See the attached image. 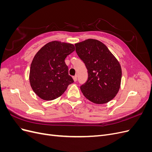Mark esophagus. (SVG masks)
<instances>
[{
	"label": "esophagus",
	"instance_id": "esophagus-1",
	"mask_svg": "<svg viewBox=\"0 0 152 152\" xmlns=\"http://www.w3.org/2000/svg\"><path fill=\"white\" fill-rule=\"evenodd\" d=\"M73 80H74V82H76L77 80V75L73 76Z\"/></svg>",
	"mask_w": 152,
	"mask_h": 152
}]
</instances>
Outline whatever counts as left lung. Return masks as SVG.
I'll use <instances>...</instances> for the list:
<instances>
[{
    "label": "left lung",
    "mask_w": 152,
    "mask_h": 152,
    "mask_svg": "<svg viewBox=\"0 0 152 152\" xmlns=\"http://www.w3.org/2000/svg\"><path fill=\"white\" fill-rule=\"evenodd\" d=\"M75 45L76 53L88 73L87 80L80 86L82 94L96 104L109 102L120 89V63L108 48L98 40L87 39Z\"/></svg>",
    "instance_id": "1"
}]
</instances>
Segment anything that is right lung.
Listing matches in <instances>:
<instances>
[{
	"instance_id": "1",
	"label": "right lung",
	"mask_w": 152,
	"mask_h": 152,
	"mask_svg": "<svg viewBox=\"0 0 152 152\" xmlns=\"http://www.w3.org/2000/svg\"><path fill=\"white\" fill-rule=\"evenodd\" d=\"M75 50L72 44L52 41L37 53L31 63L30 83L34 93L44 100L61 96L73 82L65 59Z\"/></svg>"
}]
</instances>
